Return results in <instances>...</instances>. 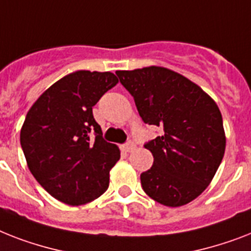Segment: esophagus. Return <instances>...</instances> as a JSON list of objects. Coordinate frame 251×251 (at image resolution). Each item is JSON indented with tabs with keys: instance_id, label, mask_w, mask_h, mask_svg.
Returning <instances> with one entry per match:
<instances>
[{
	"instance_id": "obj_1",
	"label": "esophagus",
	"mask_w": 251,
	"mask_h": 251,
	"mask_svg": "<svg viewBox=\"0 0 251 251\" xmlns=\"http://www.w3.org/2000/svg\"><path fill=\"white\" fill-rule=\"evenodd\" d=\"M134 148H135V144H134V142H131V140L122 146V151H125V152H131Z\"/></svg>"
}]
</instances>
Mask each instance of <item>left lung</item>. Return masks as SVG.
<instances>
[{
  "instance_id": "1",
  "label": "left lung",
  "mask_w": 251,
  "mask_h": 251,
  "mask_svg": "<svg viewBox=\"0 0 251 251\" xmlns=\"http://www.w3.org/2000/svg\"><path fill=\"white\" fill-rule=\"evenodd\" d=\"M144 124L161 135L144 144L153 165L140 174L143 191L165 206H182L210 184L226 150L221 111L196 83L162 67L117 71Z\"/></svg>"
}]
</instances>
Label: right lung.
<instances>
[{
  "mask_svg": "<svg viewBox=\"0 0 251 251\" xmlns=\"http://www.w3.org/2000/svg\"><path fill=\"white\" fill-rule=\"evenodd\" d=\"M117 82L111 72L71 73L49 87L26 113L20 144L28 168L62 202L78 206L107 191L120 150L104 140L93 107Z\"/></svg>",
  "mask_w": 251,
  "mask_h": 251,
  "instance_id": "right-lung-1",
  "label": "right lung"
}]
</instances>
